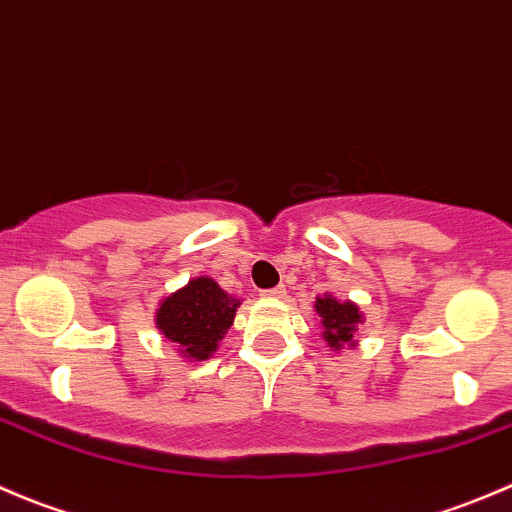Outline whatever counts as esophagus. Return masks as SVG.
Listing matches in <instances>:
<instances>
[{"label":"esophagus","mask_w":512,"mask_h":512,"mask_svg":"<svg viewBox=\"0 0 512 512\" xmlns=\"http://www.w3.org/2000/svg\"><path fill=\"white\" fill-rule=\"evenodd\" d=\"M287 294V289L282 285L277 287H270V289H262V297H275V299H282Z\"/></svg>","instance_id":"1"}]
</instances>
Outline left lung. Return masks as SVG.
<instances>
[{
	"label": "left lung",
	"instance_id": "obj_1",
	"mask_svg": "<svg viewBox=\"0 0 512 512\" xmlns=\"http://www.w3.org/2000/svg\"><path fill=\"white\" fill-rule=\"evenodd\" d=\"M314 309L322 317L324 339L329 342V347L342 349L344 344L354 342V327L361 322V314L356 304L337 302L334 297H324L317 299Z\"/></svg>",
	"mask_w": 512,
	"mask_h": 512
}]
</instances>
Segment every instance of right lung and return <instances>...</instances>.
<instances>
[{
    "mask_svg": "<svg viewBox=\"0 0 512 512\" xmlns=\"http://www.w3.org/2000/svg\"><path fill=\"white\" fill-rule=\"evenodd\" d=\"M237 304L213 280L198 277L160 304L156 324L170 342L178 344L180 354L200 361L218 349L235 319Z\"/></svg>",
    "mask_w": 512,
    "mask_h": 512,
    "instance_id": "1",
    "label": "right lung"
}]
</instances>
